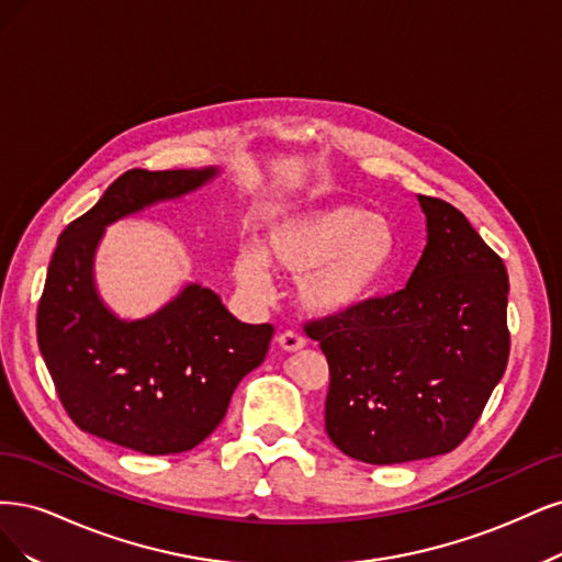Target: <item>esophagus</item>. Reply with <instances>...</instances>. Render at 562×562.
I'll return each instance as SVG.
<instances>
[{"mask_svg":"<svg viewBox=\"0 0 562 562\" xmlns=\"http://www.w3.org/2000/svg\"><path fill=\"white\" fill-rule=\"evenodd\" d=\"M278 346H280L284 352H299V350H303V346H305V338L299 336V334H294V331H284V334L278 336Z\"/></svg>","mask_w":562,"mask_h":562,"instance_id":"1","label":"esophagus"}]
</instances>
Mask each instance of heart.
<instances>
[{
  "label": "heart",
  "mask_w": 562,
  "mask_h": 562,
  "mask_svg": "<svg viewBox=\"0 0 562 562\" xmlns=\"http://www.w3.org/2000/svg\"><path fill=\"white\" fill-rule=\"evenodd\" d=\"M400 231L383 214L336 203L284 212L268 224L259 257L235 261V280L261 294V261L299 280V301L307 313L338 317L367 305L400 259Z\"/></svg>",
  "instance_id": "b5f03b06"
}]
</instances>
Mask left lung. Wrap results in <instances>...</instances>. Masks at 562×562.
I'll use <instances>...</instances> for the list:
<instances>
[{
	"mask_svg": "<svg viewBox=\"0 0 562 562\" xmlns=\"http://www.w3.org/2000/svg\"><path fill=\"white\" fill-rule=\"evenodd\" d=\"M427 245L404 289L307 324L329 361L324 427L346 456L402 464L458 448L509 359V278L467 216L418 195Z\"/></svg>",
	"mask_w": 562,
	"mask_h": 562,
	"instance_id": "left-lung-1",
	"label": "left lung"
}]
</instances>
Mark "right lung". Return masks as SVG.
Wrapping results in <instances>:
<instances>
[{
  "label": "right lung",
  "mask_w": 562,
  "mask_h": 562,
  "mask_svg": "<svg viewBox=\"0 0 562 562\" xmlns=\"http://www.w3.org/2000/svg\"><path fill=\"white\" fill-rule=\"evenodd\" d=\"M220 168L128 170L58 238L37 313V340L69 418L144 456L195 448L224 420L231 394L273 338L235 319L220 294L189 282L156 313L125 319L100 296L95 255L106 226L201 191Z\"/></svg>",
  "instance_id": "obj_1"
}]
</instances>
